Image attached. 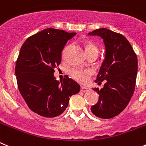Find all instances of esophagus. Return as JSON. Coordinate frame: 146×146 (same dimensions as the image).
<instances>
[{
  "label": "esophagus",
  "mask_w": 146,
  "mask_h": 146,
  "mask_svg": "<svg viewBox=\"0 0 146 146\" xmlns=\"http://www.w3.org/2000/svg\"><path fill=\"white\" fill-rule=\"evenodd\" d=\"M82 92H89L91 90V89L89 88V87H81V89H80Z\"/></svg>",
  "instance_id": "obj_1"
}]
</instances>
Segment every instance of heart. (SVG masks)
<instances>
[{"instance_id":"obj_1","label":"heart","mask_w":146,"mask_h":146,"mask_svg":"<svg viewBox=\"0 0 146 146\" xmlns=\"http://www.w3.org/2000/svg\"><path fill=\"white\" fill-rule=\"evenodd\" d=\"M86 51L87 53L92 51H98V48L92 43H87L86 45ZM69 74L72 78L80 84H87L92 75V72L89 69H82L74 68L69 71Z\"/></svg>"}]
</instances>
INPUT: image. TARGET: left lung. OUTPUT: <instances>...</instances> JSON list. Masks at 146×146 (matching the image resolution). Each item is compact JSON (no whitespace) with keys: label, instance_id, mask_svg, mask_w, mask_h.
<instances>
[{"label":"left lung","instance_id":"left-lung-1","mask_svg":"<svg viewBox=\"0 0 146 146\" xmlns=\"http://www.w3.org/2000/svg\"><path fill=\"white\" fill-rule=\"evenodd\" d=\"M103 39L105 58L95 82L103 88H93L99 95L91 111L100 118L115 117L126 108L134 92L138 72V59L133 47L122 34L109 29H96L89 33Z\"/></svg>","mask_w":146,"mask_h":146}]
</instances>
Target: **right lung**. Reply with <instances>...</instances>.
<instances>
[{
    "label": "right lung",
    "instance_id": "1",
    "mask_svg": "<svg viewBox=\"0 0 146 146\" xmlns=\"http://www.w3.org/2000/svg\"><path fill=\"white\" fill-rule=\"evenodd\" d=\"M75 35L46 29L28 38L21 48L15 68L18 87L28 107L39 115H60L70 97L80 92V85L74 80L66 77L59 82L54 75L64 47Z\"/></svg>",
    "mask_w": 146,
    "mask_h": 146
}]
</instances>
